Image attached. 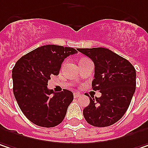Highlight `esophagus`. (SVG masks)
<instances>
[{
  "instance_id": "esophagus-1",
  "label": "esophagus",
  "mask_w": 148,
  "mask_h": 148,
  "mask_svg": "<svg viewBox=\"0 0 148 148\" xmlns=\"http://www.w3.org/2000/svg\"><path fill=\"white\" fill-rule=\"evenodd\" d=\"M80 96H81V95H80L79 92H75V93H74V98H78V97H79Z\"/></svg>"
}]
</instances>
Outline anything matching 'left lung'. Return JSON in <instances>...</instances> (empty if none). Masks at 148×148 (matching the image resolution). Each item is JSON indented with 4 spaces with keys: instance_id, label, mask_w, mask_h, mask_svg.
Masks as SVG:
<instances>
[{
    "instance_id": "1",
    "label": "left lung",
    "mask_w": 148,
    "mask_h": 148,
    "mask_svg": "<svg viewBox=\"0 0 148 148\" xmlns=\"http://www.w3.org/2000/svg\"><path fill=\"white\" fill-rule=\"evenodd\" d=\"M93 61L94 90L100 97H90L83 114L90 125L107 127L119 121L127 111L136 90V69L125 58L103 47L77 49Z\"/></svg>"
}]
</instances>
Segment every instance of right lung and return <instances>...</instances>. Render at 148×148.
<instances>
[{
  "label": "right lung",
  "mask_w": 148,
  "mask_h": 148,
  "mask_svg": "<svg viewBox=\"0 0 148 148\" xmlns=\"http://www.w3.org/2000/svg\"><path fill=\"white\" fill-rule=\"evenodd\" d=\"M72 47L47 45L23 56L12 69L13 94L23 114L34 125L54 127L63 120L74 99L72 91L54 92L47 88L64 59L75 54Z\"/></svg>",
  "instance_id": "obj_1"
}]
</instances>
